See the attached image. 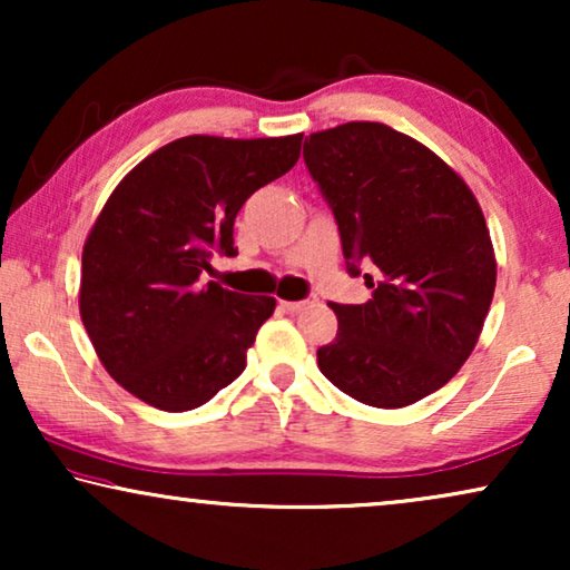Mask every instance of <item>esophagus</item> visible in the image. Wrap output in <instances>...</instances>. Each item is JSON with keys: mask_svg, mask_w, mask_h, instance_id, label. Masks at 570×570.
I'll use <instances>...</instances> for the list:
<instances>
[{"mask_svg": "<svg viewBox=\"0 0 570 570\" xmlns=\"http://www.w3.org/2000/svg\"><path fill=\"white\" fill-rule=\"evenodd\" d=\"M308 303H314V301H311V298H306V301H279V306H283L285 311H291V314H295V311L306 308Z\"/></svg>", "mask_w": 570, "mask_h": 570, "instance_id": "esophagus-1", "label": "esophagus"}]
</instances>
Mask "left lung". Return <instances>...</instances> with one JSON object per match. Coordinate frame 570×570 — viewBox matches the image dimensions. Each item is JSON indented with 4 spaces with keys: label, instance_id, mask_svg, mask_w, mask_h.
<instances>
[{
    "label": "left lung",
    "instance_id": "left-lung-1",
    "mask_svg": "<svg viewBox=\"0 0 570 570\" xmlns=\"http://www.w3.org/2000/svg\"><path fill=\"white\" fill-rule=\"evenodd\" d=\"M303 160L337 220L350 275L373 295L342 306L318 368L371 407L439 392L478 345L495 291L482 209L439 155L379 121H350L303 142Z\"/></svg>",
    "mask_w": 570,
    "mask_h": 570
}]
</instances>
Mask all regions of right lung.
I'll use <instances>...</instances> for the list:
<instances>
[{
  "label": "right lung",
  "mask_w": 570,
  "mask_h": 570,
  "mask_svg": "<svg viewBox=\"0 0 570 570\" xmlns=\"http://www.w3.org/2000/svg\"><path fill=\"white\" fill-rule=\"evenodd\" d=\"M301 139L181 137L108 197L82 248L80 316L100 363L137 400L186 412L244 373L275 298L199 275L215 254H238V209L295 166Z\"/></svg>",
  "instance_id": "1"
}]
</instances>
